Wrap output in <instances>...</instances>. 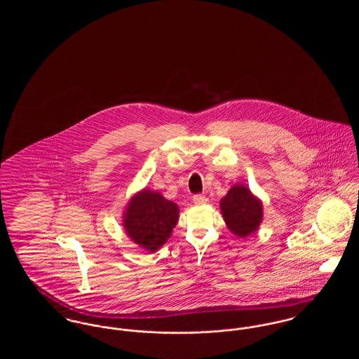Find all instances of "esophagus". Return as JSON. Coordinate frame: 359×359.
<instances>
[{
	"mask_svg": "<svg viewBox=\"0 0 359 359\" xmlns=\"http://www.w3.org/2000/svg\"><path fill=\"white\" fill-rule=\"evenodd\" d=\"M192 201H194V203L196 205H205L207 203V198L205 196H203V195H195L194 198H192Z\"/></svg>",
	"mask_w": 359,
	"mask_h": 359,
	"instance_id": "1",
	"label": "esophagus"
}]
</instances>
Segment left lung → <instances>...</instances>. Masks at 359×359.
<instances>
[{
    "label": "left lung",
    "mask_w": 359,
    "mask_h": 359,
    "mask_svg": "<svg viewBox=\"0 0 359 359\" xmlns=\"http://www.w3.org/2000/svg\"><path fill=\"white\" fill-rule=\"evenodd\" d=\"M223 221L238 238H246L259 229L264 205L259 198L242 183H236L219 202Z\"/></svg>",
    "instance_id": "1"
}]
</instances>
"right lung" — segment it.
Returning <instances> with one entry per match:
<instances>
[{
	"instance_id": "obj_1",
	"label": "right lung",
	"mask_w": 359,
	"mask_h": 359,
	"mask_svg": "<svg viewBox=\"0 0 359 359\" xmlns=\"http://www.w3.org/2000/svg\"><path fill=\"white\" fill-rule=\"evenodd\" d=\"M122 214L126 236L138 248L154 253L171 237L179 221V205L157 191L142 188L129 199Z\"/></svg>"
}]
</instances>
